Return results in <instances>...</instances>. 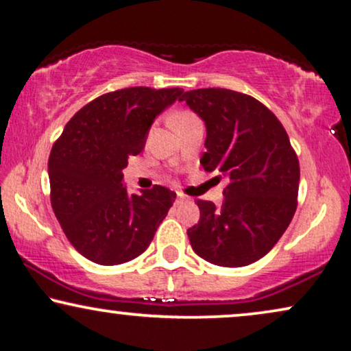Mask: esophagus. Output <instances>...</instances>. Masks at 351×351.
<instances>
[{"label": "esophagus", "instance_id": "1", "mask_svg": "<svg viewBox=\"0 0 351 351\" xmlns=\"http://www.w3.org/2000/svg\"><path fill=\"white\" fill-rule=\"evenodd\" d=\"M185 200H189L187 197L184 195V193H180V192H177V202H185Z\"/></svg>", "mask_w": 351, "mask_h": 351}]
</instances>
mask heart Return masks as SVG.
Listing matches in <instances>:
<instances>
[{
	"label": "heart",
	"mask_w": 351,
	"mask_h": 351,
	"mask_svg": "<svg viewBox=\"0 0 351 351\" xmlns=\"http://www.w3.org/2000/svg\"><path fill=\"white\" fill-rule=\"evenodd\" d=\"M193 114H190V112H177V114L172 117V123H176V122H179V120H182V119H187V117H192Z\"/></svg>",
	"instance_id": "b5f03b06"
}]
</instances>
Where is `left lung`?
I'll return each mask as SVG.
<instances>
[{"label": "left lung", "mask_w": 351, "mask_h": 351, "mask_svg": "<svg viewBox=\"0 0 351 351\" xmlns=\"http://www.w3.org/2000/svg\"><path fill=\"white\" fill-rule=\"evenodd\" d=\"M180 101L206 125L203 169L228 179L221 206L195 202L200 221L187 229L192 249L219 267L257 262L280 241L298 206L300 161L287 130L262 102L231 89L187 90Z\"/></svg>", "instance_id": "obj_1"}]
</instances>
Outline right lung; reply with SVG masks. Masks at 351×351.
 Masks as SVG:
<instances>
[{
	"mask_svg": "<svg viewBox=\"0 0 351 351\" xmlns=\"http://www.w3.org/2000/svg\"><path fill=\"white\" fill-rule=\"evenodd\" d=\"M184 89L145 86L102 94L77 110L49 158L50 202L81 255L119 265L148 249L176 192L154 185L130 193L122 171L145 148L151 123Z\"/></svg>",
	"mask_w": 351,
	"mask_h": 351,
	"instance_id": "obj_1",
	"label": "right lung"
}]
</instances>
